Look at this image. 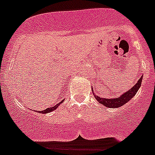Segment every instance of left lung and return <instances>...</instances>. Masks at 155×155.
I'll return each mask as SVG.
<instances>
[{"mask_svg":"<svg viewBox=\"0 0 155 155\" xmlns=\"http://www.w3.org/2000/svg\"><path fill=\"white\" fill-rule=\"evenodd\" d=\"M142 79H143V76L140 77V78L139 79L136 84H134V87H132L129 91H126L124 94H121L118 98H101L99 96H97L96 94H94V91H93V87H91V91H92L93 94H94L95 99L99 102L100 104L103 105L104 106L108 108H112V109H115V108L121 107L122 105H125L126 103L130 101L134 96L137 94L139 88L141 86Z\"/></svg>","mask_w":155,"mask_h":155,"instance_id":"obj_1","label":"left lung"}]
</instances>
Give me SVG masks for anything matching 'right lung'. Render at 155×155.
Instances as JSON below:
<instances>
[{"mask_svg":"<svg viewBox=\"0 0 155 155\" xmlns=\"http://www.w3.org/2000/svg\"><path fill=\"white\" fill-rule=\"evenodd\" d=\"M64 99L63 100V101H61V102H59V103L57 104V105H56L53 106V107L47 108V109H45V110H42V111H38V113H42V114H46V113H51V112L54 111V110H55V109H57V108H58V106H60V105H61V103H63V102H64Z\"/></svg>","mask_w":155,"mask_h":155,"instance_id":"obj_1","label":"right lung"}]
</instances>
